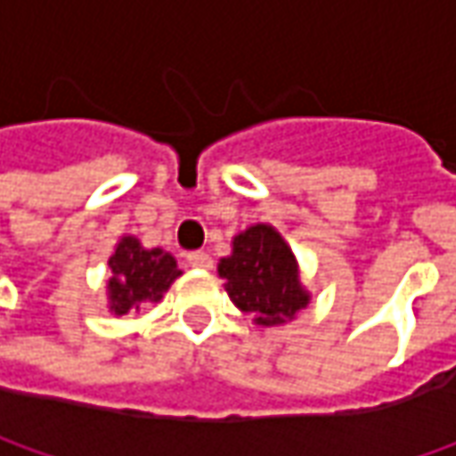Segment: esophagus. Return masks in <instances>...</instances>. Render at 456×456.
Masks as SVG:
<instances>
[{"label": "esophagus", "mask_w": 456, "mask_h": 456, "mask_svg": "<svg viewBox=\"0 0 456 456\" xmlns=\"http://www.w3.org/2000/svg\"><path fill=\"white\" fill-rule=\"evenodd\" d=\"M184 261L192 266V269H210L213 266V258L205 254V251H190L184 256Z\"/></svg>", "instance_id": "34e87169"}]
</instances>
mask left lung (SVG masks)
<instances>
[{
	"instance_id": "left-lung-1",
	"label": "left lung",
	"mask_w": 456,
	"mask_h": 456,
	"mask_svg": "<svg viewBox=\"0 0 456 456\" xmlns=\"http://www.w3.org/2000/svg\"><path fill=\"white\" fill-rule=\"evenodd\" d=\"M218 272L231 302L254 314L256 324L287 322L309 302L291 248L272 225H254L233 238V254L220 258Z\"/></svg>"
}]
</instances>
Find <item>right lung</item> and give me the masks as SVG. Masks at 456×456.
Instances as JSON below:
<instances>
[{
  "mask_svg": "<svg viewBox=\"0 0 456 456\" xmlns=\"http://www.w3.org/2000/svg\"><path fill=\"white\" fill-rule=\"evenodd\" d=\"M109 299L116 314H126L142 302H159L169 284L180 276L177 261L162 248H142L136 238H121L109 258Z\"/></svg>",
  "mask_w": 456,
  "mask_h": 456,
  "instance_id": "obj_1",
  "label": "right lung"
}]
</instances>
